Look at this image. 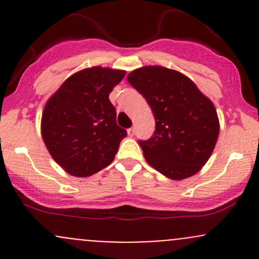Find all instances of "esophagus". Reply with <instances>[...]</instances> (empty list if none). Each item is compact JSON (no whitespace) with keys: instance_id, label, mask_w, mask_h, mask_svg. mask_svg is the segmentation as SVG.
Here are the masks:
<instances>
[{"instance_id":"esophagus-1","label":"esophagus","mask_w":259,"mask_h":259,"mask_svg":"<svg viewBox=\"0 0 259 259\" xmlns=\"http://www.w3.org/2000/svg\"><path fill=\"white\" fill-rule=\"evenodd\" d=\"M127 134H129V137H134V134H135L134 127H130V129H127Z\"/></svg>"}]
</instances>
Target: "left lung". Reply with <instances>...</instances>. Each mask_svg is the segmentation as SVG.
Wrapping results in <instances>:
<instances>
[{
    "mask_svg": "<svg viewBox=\"0 0 259 259\" xmlns=\"http://www.w3.org/2000/svg\"><path fill=\"white\" fill-rule=\"evenodd\" d=\"M127 81L146 99L155 117L150 139L139 140L145 160L173 180L194 176L210 158L219 135L213 103L176 70L144 66Z\"/></svg>",
    "mask_w": 259,
    "mask_h": 259,
    "instance_id": "8db88e82",
    "label": "left lung"
}]
</instances>
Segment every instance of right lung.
<instances>
[{"mask_svg":"<svg viewBox=\"0 0 259 259\" xmlns=\"http://www.w3.org/2000/svg\"><path fill=\"white\" fill-rule=\"evenodd\" d=\"M122 70L94 66L71 75L49 99L41 119L44 143L54 160L74 177L110 165L126 130L116 125L109 94Z\"/></svg>","mask_w":259,"mask_h":259,"instance_id":"obj_1","label":"right lung"}]
</instances>
